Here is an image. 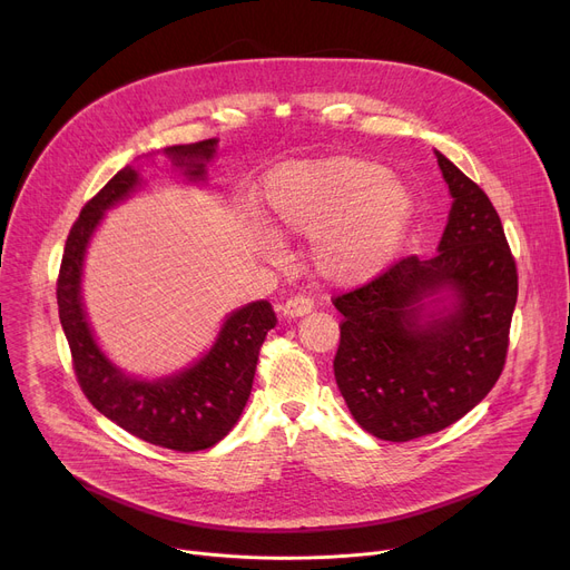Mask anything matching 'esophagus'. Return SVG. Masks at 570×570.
<instances>
[{
	"mask_svg": "<svg viewBox=\"0 0 570 570\" xmlns=\"http://www.w3.org/2000/svg\"><path fill=\"white\" fill-rule=\"evenodd\" d=\"M314 309V303L309 301V297L305 295H295V297H288V301L282 305V314L286 318H297V316H305Z\"/></svg>",
	"mask_w": 570,
	"mask_h": 570,
	"instance_id": "34e87169",
	"label": "esophagus"
}]
</instances>
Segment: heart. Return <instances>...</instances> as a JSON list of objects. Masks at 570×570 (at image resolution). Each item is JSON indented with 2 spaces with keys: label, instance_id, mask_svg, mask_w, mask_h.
<instances>
[{
  "label": "heart",
  "instance_id": "b5f03b06",
  "mask_svg": "<svg viewBox=\"0 0 570 570\" xmlns=\"http://www.w3.org/2000/svg\"><path fill=\"white\" fill-rule=\"evenodd\" d=\"M277 228L314 239L316 273L342 286L363 284L391 267L415 224V196L376 159L331 157L288 164L265 183ZM256 245L275 254L277 237L261 228Z\"/></svg>",
  "mask_w": 570,
  "mask_h": 570
}]
</instances>
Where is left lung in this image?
Segmentation results:
<instances>
[{
  "label": "left lung",
  "instance_id": "obj_1",
  "mask_svg": "<svg viewBox=\"0 0 570 570\" xmlns=\"http://www.w3.org/2000/svg\"><path fill=\"white\" fill-rule=\"evenodd\" d=\"M451 191L436 256L402 258L335 301L340 393L365 432L411 441L441 432L497 383L518 303V269L488 194L441 153Z\"/></svg>",
  "mask_w": 570,
  "mask_h": 570
}]
</instances>
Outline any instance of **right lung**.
Listing matches in <instances>:
<instances>
[{"label": "right lung", "mask_w": 570, "mask_h": 570, "mask_svg": "<svg viewBox=\"0 0 570 570\" xmlns=\"http://www.w3.org/2000/svg\"><path fill=\"white\" fill-rule=\"evenodd\" d=\"M217 138L166 147L164 155L187 183L207 179ZM153 157V155H147ZM142 185L140 168L125 166L89 200L73 224L57 279L59 321L67 335L78 383L92 406L129 434L179 453L205 451L237 423L256 374L258 351L277 316L267 301L226 314L219 333L198 361L166 376L142 379L117 367L99 346L82 303L85 256L108 209Z\"/></svg>", "instance_id": "1"}]
</instances>
